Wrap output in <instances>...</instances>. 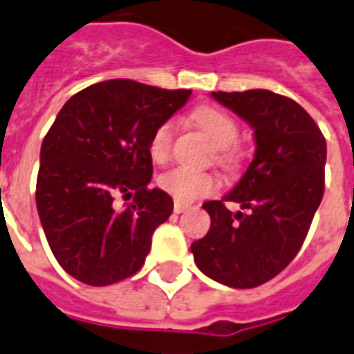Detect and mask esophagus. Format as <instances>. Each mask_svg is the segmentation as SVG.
Instances as JSON below:
<instances>
[{
    "label": "esophagus",
    "mask_w": 354,
    "mask_h": 354,
    "mask_svg": "<svg viewBox=\"0 0 354 354\" xmlns=\"http://www.w3.org/2000/svg\"><path fill=\"white\" fill-rule=\"evenodd\" d=\"M190 209V205L188 203H180V201H175V205H174V211L177 212V214H180V212H185Z\"/></svg>",
    "instance_id": "1"
}]
</instances>
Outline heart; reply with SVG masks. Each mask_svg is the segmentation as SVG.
<instances>
[{"mask_svg":"<svg viewBox=\"0 0 354 354\" xmlns=\"http://www.w3.org/2000/svg\"><path fill=\"white\" fill-rule=\"evenodd\" d=\"M192 119L199 129L211 138L212 143L218 149H227L237 142L239 127L233 121V117L227 115L225 111L211 108V106H203V108L194 111ZM174 134L175 121H171V119H167L156 127L155 132L149 138L147 145L149 156L153 160L160 164L169 156ZM224 156H227V153ZM158 187L180 203H190V201H196V199L205 198V196L216 192L220 188V180L207 171H196V169H188V167H174V169H169L158 177Z\"/></svg>","mask_w":354,"mask_h":354,"instance_id":"b5f03b06","label":"heart"}]
</instances>
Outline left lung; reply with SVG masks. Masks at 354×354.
<instances>
[{
  "mask_svg": "<svg viewBox=\"0 0 354 354\" xmlns=\"http://www.w3.org/2000/svg\"><path fill=\"white\" fill-rule=\"evenodd\" d=\"M254 130L256 153L235 188L207 201L211 230L192 243L194 261L227 288H257L280 274L308 235L325 192L326 142L310 113L267 89L211 93ZM225 201L249 214L233 215Z\"/></svg>",
  "mask_w": 354,
  "mask_h": 354,
  "instance_id": "8db88e82",
  "label": "left lung"
}]
</instances>
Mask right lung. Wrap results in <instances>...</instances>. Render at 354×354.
<instances>
[{
	"mask_svg": "<svg viewBox=\"0 0 354 354\" xmlns=\"http://www.w3.org/2000/svg\"><path fill=\"white\" fill-rule=\"evenodd\" d=\"M192 91L108 80L71 97L41 147L37 211L55 259L87 286L136 274L174 199L149 188V138ZM117 195L133 198L117 209Z\"/></svg>",
	"mask_w": 354,
	"mask_h": 354,
	"instance_id": "1",
	"label": "right lung"
}]
</instances>
